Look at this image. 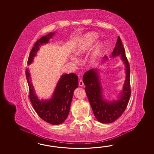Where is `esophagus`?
<instances>
[{"mask_svg": "<svg viewBox=\"0 0 154 154\" xmlns=\"http://www.w3.org/2000/svg\"><path fill=\"white\" fill-rule=\"evenodd\" d=\"M79 85L80 86H82L84 85L83 82L82 80H80L79 82Z\"/></svg>", "mask_w": 154, "mask_h": 154, "instance_id": "34e87169", "label": "esophagus"}]
</instances>
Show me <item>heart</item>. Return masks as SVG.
Returning <instances> with one entry per match:
<instances>
[{"label":"heart","instance_id":"1","mask_svg":"<svg viewBox=\"0 0 154 154\" xmlns=\"http://www.w3.org/2000/svg\"><path fill=\"white\" fill-rule=\"evenodd\" d=\"M98 35L96 33H90L86 34L85 37L81 41L78 45H77L75 50V53L77 56H81L83 55L86 51L90 48V47L93 44L97 39ZM103 48L102 43H99L96 47L95 51H93L91 55L90 59V63H94L96 61L97 58L101 54V50ZM72 60L75 62H77L78 60L75 57H72Z\"/></svg>","mask_w":154,"mask_h":154}]
</instances>
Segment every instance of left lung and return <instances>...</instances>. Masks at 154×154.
Instances as JSON below:
<instances>
[{
  "instance_id": "obj_1",
  "label": "left lung",
  "mask_w": 154,
  "mask_h": 154,
  "mask_svg": "<svg viewBox=\"0 0 154 154\" xmlns=\"http://www.w3.org/2000/svg\"><path fill=\"white\" fill-rule=\"evenodd\" d=\"M112 54V56L120 55L126 67V81L119 100L112 103L103 100L97 69H92L86 71L83 77V81L86 86V93L94 115L99 122L103 124L112 123L121 116L127 108L131 94L130 66L126 57L125 49L119 36ZM104 58H107L106 56H105Z\"/></svg>"
}]
</instances>
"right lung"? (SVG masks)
<instances>
[{
	"mask_svg": "<svg viewBox=\"0 0 154 154\" xmlns=\"http://www.w3.org/2000/svg\"><path fill=\"white\" fill-rule=\"evenodd\" d=\"M54 34V33H49L36 42L30 51L27 61L28 64L32 62L39 46L43 43H48ZM26 76L29 91L28 97L38 116L51 125L63 123L69 113L73 91L78 87V76L75 73L64 75L57 83L53 98L49 100L40 101L34 93L28 68L26 69Z\"/></svg>",
	"mask_w": 154,
	"mask_h": 154,
	"instance_id": "obj_1",
	"label": "right lung"
}]
</instances>
